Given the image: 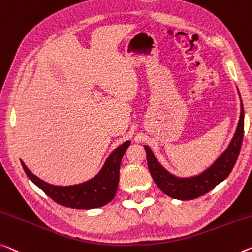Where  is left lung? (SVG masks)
Masks as SVG:
<instances>
[{"mask_svg":"<svg viewBox=\"0 0 252 252\" xmlns=\"http://www.w3.org/2000/svg\"><path fill=\"white\" fill-rule=\"evenodd\" d=\"M243 130H245V113H243L241 101L240 119H239L237 130H235V133L229 146L219 156V158L213 162L212 166L199 175L191 177L182 178L174 176L158 162L150 148L145 146L147 162L151 177L163 193L173 198L181 199V201L194 199L209 193L218 184L224 181L232 171L241 149Z\"/></svg>","mask_w":252,"mask_h":252,"instance_id":"8db88e82","label":"left lung"}]
</instances>
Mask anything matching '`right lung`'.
I'll return each instance as SVG.
<instances>
[{"label": "right lung", "instance_id": "obj_1", "mask_svg": "<svg viewBox=\"0 0 252 252\" xmlns=\"http://www.w3.org/2000/svg\"><path fill=\"white\" fill-rule=\"evenodd\" d=\"M130 141L123 142L112 151L103 165L102 169L87 182L70 186H56L43 182L33 175L21 160L27 176L42 189L56 203L66 207L79 210L96 209L106 205L117 193L120 176V165Z\"/></svg>", "mask_w": 252, "mask_h": 252}]
</instances>
